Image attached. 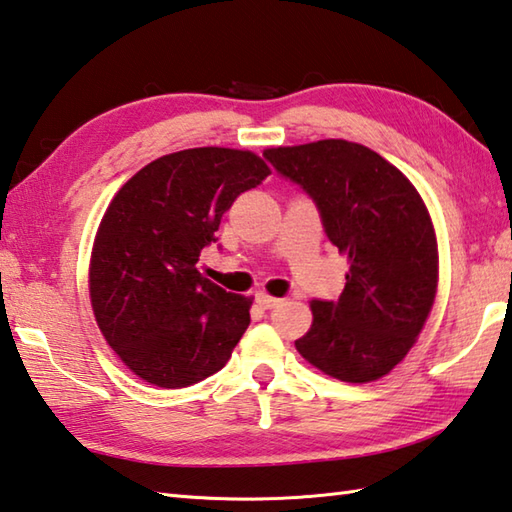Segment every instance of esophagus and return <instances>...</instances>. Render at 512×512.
<instances>
[{
  "instance_id": "34e87169",
  "label": "esophagus",
  "mask_w": 512,
  "mask_h": 512,
  "mask_svg": "<svg viewBox=\"0 0 512 512\" xmlns=\"http://www.w3.org/2000/svg\"><path fill=\"white\" fill-rule=\"evenodd\" d=\"M257 304L262 306V308H266V310H270V308H277L279 304H282V299H277V297H270V295H266V293H257Z\"/></svg>"
}]
</instances>
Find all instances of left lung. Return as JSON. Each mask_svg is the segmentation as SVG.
Wrapping results in <instances>:
<instances>
[{"label":"left lung","instance_id":"left-lung-1","mask_svg":"<svg viewBox=\"0 0 512 512\" xmlns=\"http://www.w3.org/2000/svg\"><path fill=\"white\" fill-rule=\"evenodd\" d=\"M264 157L313 199L350 264L337 302H310L313 326L295 348L330 377L375 382L413 348L435 299L437 239L422 197L382 155L346 139L268 148Z\"/></svg>","mask_w":512,"mask_h":512}]
</instances>
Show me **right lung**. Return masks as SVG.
Masks as SVG:
<instances>
[{
  "instance_id": "add662e5",
  "label": "right lung",
  "mask_w": 512,
  "mask_h": 512,
  "mask_svg": "<svg viewBox=\"0 0 512 512\" xmlns=\"http://www.w3.org/2000/svg\"><path fill=\"white\" fill-rule=\"evenodd\" d=\"M248 150L188 148L130 177L99 224L90 302L108 346L148 384L184 388L217 373L250 324L253 299L197 270L226 210L262 184Z\"/></svg>"
}]
</instances>
